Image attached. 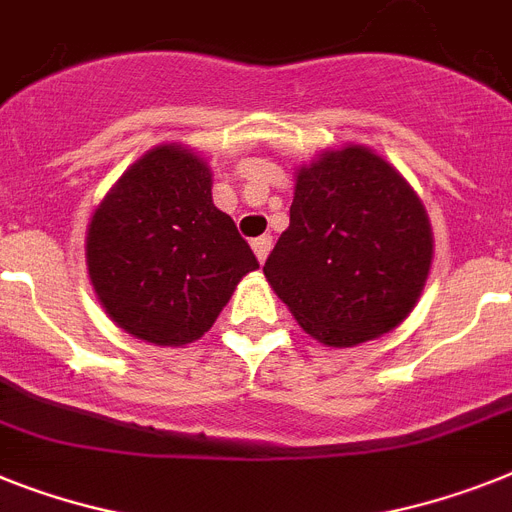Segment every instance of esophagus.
Returning a JSON list of instances; mask_svg holds the SVG:
<instances>
[{
    "label": "esophagus",
    "instance_id": "1",
    "mask_svg": "<svg viewBox=\"0 0 512 512\" xmlns=\"http://www.w3.org/2000/svg\"><path fill=\"white\" fill-rule=\"evenodd\" d=\"M251 248H253V253H256V259L264 264L266 256H269V251H272V235H261V238L251 240Z\"/></svg>",
    "mask_w": 512,
    "mask_h": 512
}]
</instances>
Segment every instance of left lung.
Segmentation results:
<instances>
[{
    "label": "left lung",
    "instance_id": "8db88e82",
    "mask_svg": "<svg viewBox=\"0 0 512 512\" xmlns=\"http://www.w3.org/2000/svg\"><path fill=\"white\" fill-rule=\"evenodd\" d=\"M432 253L416 190L377 151L345 146L298 170L290 227L264 274L314 340L353 348L411 314Z\"/></svg>",
    "mask_w": 512,
    "mask_h": 512
}]
</instances>
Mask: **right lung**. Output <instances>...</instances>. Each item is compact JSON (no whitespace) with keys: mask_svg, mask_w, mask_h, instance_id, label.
Masks as SVG:
<instances>
[{"mask_svg":"<svg viewBox=\"0 0 512 512\" xmlns=\"http://www.w3.org/2000/svg\"><path fill=\"white\" fill-rule=\"evenodd\" d=\"M86 264L117 327L175 348L204 337L238 282L259 269L235 222L211 201L206 159L180 143L146 151L96 206Z\"/></svg>","mask_w":512,"mask_h":512,"instance_id":"obj_1","label":"right lung"}]
</instances>
